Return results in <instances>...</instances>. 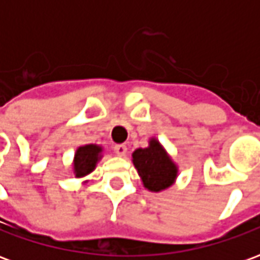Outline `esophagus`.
I'll return each instance as SVG.
<instances>
[{
	"instance_id": "obj_1",
	"label": "esophagus",
	"mask_w": 260,
	"mask_h": 260,
	"mask_svg": "<svg viewBox=\"0 0 260 260\" xmlns=\"http://www.w3.org/2000/svg\"><path fill=\"white\" fill-rule=\"evenodd\" d=\"M126 152H128V149H126V146L125 145H115L114 146V153L117 154V156H125L126 154Z\"/></svg>"
}]
</instances>
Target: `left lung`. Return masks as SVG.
Segmentation results:
<instances>
[{
    "mask_svg": "<svg viewBox=\"0 0 260 260\" xmlns=\"http://www.w3.org/2000/svg\"><path fill=\"white\" fill-rule=\"evenodd\" d=\"M132 163L143 186L152 192H161L170 188L178 175L177 164L156 138L149 141L147 147H139L132 153Z\"/></svg>",
    "mask_w": 260,
    "mask_h": 260,
    "instance_id": "left-lung-1",
    "label": "left lung"
}]
</instances>
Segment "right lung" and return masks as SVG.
Listing matches in <instances>:
<instances>
[{"label": "right lung", "mask_w": 260, "mask_h": 260, "mask_svg": "<svg viewBox=\"0 0 260 260\" xmlns=\"http://www.w3.org/2000/svg\"><path fill=\"white\" fill-rule=\"evenodd\" d=\"M103 147L94 143L79 146L76 149L74 156V174L76 178H82L90 174L93 170L96 169L99 160L103 157Z\"/></svg>", "instance_id": "obj_1"}]
</instances>
